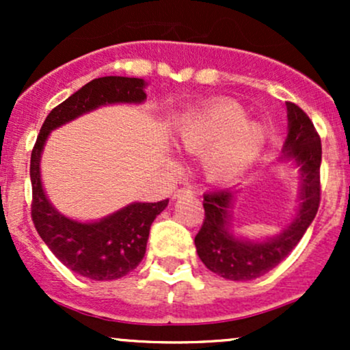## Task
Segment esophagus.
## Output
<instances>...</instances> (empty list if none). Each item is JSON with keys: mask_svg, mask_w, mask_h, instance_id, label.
Returning <instances> with one entry per match:
<instances>
[{"mask_svg": "<svg viewBox=\"0 0 350 350\" xmlns=\"http://www.w3.org/2000/svg\"><path fill=\"white\" fill-rule=\"evenodd\" d=\"M192 189L191 187H187V186H184V187H179L178 191H174V199L176 198H183V196H192Z\"/></svg>", "mask_w": 350, "mask_h": 350, "instance_id": "1", "label": "esophagus"}]
</instances>
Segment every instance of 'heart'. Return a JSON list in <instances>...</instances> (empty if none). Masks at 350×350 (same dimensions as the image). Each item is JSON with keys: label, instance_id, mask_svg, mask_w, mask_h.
Listing matches in <instances>:
<instances>
[{"label": "heart", "instance_id": "b5f03b06", "mask_svg": "<svg viewBox=\"0 0 350 350\" xmlns=\"http://www.w3.org/2000/svg\"><path fill=\"white\" fill-rule=\"evenodd\" d=\"M263 128L245 122V110L232 100L211 103L179 124L178 142L191 152H204V172L211 180L239 178L265 146Z\"/></svg>", "mask_w": 350, "mask_h": 350}]
</instances>
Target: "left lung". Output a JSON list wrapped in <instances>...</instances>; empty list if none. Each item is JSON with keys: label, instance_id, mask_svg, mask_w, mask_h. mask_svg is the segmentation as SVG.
Masks as SVG:
<instances>
[{"label": "left lung", "instance_id": "obj_1", "mask_svg": "<svg viewBox=\"0 0 350 350\" xmlns=\"http://www.w3.org/2000/svg\"><path fill=\"white\" fill-rule=\"evenodd\" d=\"M288 138L284 158L295 159L303 174L298 215L291 226L267 242L239 240L230 234L234 191L220 189L204 196V222L196 235L199 258L211 271L226 280L248 281L265 275L290 255L311 226L321 202V138L314 124L296 103L286 102Z\"/></svg>", "mask_w": 350, "mask_h": 350}]
</instances>
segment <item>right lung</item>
I'll list each match as a JSON object with an SVG mask.
<instances>
[{
  "instance_id": "right-lung-1",
  "label": "right lung",
  "mask_w": 350,
  "mask_h": 350,
  "mask_svg": "<svg viewBox=\"0 0 350 350\" xmlns=\"http://www.w3.org/2000/svg\"><path fill=\"white\" fill-rule=\"evenodd\" d=\"M143 88V79L115 75L94 79L52 108L31 152V217L36 230L60 262L85 278L107 281L133 271L146 253L152 220L166 208L170 199L130 204L94 224L67 219L51 206L42 191L39 163L44 143L54 128L107 103H142L146 98Z\"/></svg>"
}]
</instances>
